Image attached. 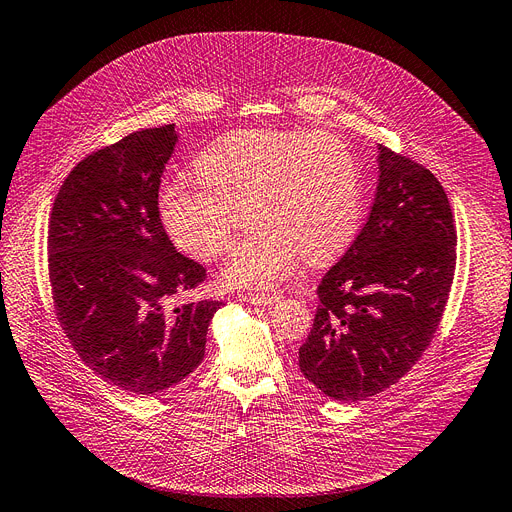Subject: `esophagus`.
Here are the masks:
<instances>
[{"mask_svg": "<svg viewBox=\"0 0 512 512\" xmlns=\"http://www.w3.org/2000/svg\"><path fill=\"white\" fill-rule=\"evenodd\" d=\"M278 299H280L278 293H244L242 295V301H247L251 305H270Z\"/></svg>", "mask_w": 512, "mask_h": 512, "instance_id": "34e87169", "label": "esophagus"}]
</instances>
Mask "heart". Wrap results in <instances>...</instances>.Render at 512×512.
I'll return each mask as SVG.
<instances>
[{
    "label": "heart",
    "mask_w": 512,
    "mask_h": 512,
    "mask_svg": "<svg viewBox=\"0 0 512 512\" xmlns=\"http://www.w3.org/2000/svg\"><path fill=\"white\" fill-rule=\"evenodd\" d=\"M259 224L230 253L224 276L263 288L291 274L299 255L324 263L360 230L362 180L347 144L322 131H240L209 146L198 173L161 190L171 238L198 259L224 253L249 221Z\"/></svg>",
    "instance_id": "heart-1"
}]
</instances>
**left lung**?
I'll return each mask as SVG.
<instances>
[{"label": "left lung", "instance_id": "obj_1", "mask_svg": "<svg viewBox=\"0 0 512 512\" xmlns=\"http://www.w3.org/2000/svg\"><path fill=\"white\" fill-rule=\"evenodd\" d=\"M456 270L448 194L416 161L379 146V186L362 232L318 286L299 347L309 383L339 402L385 391L420 360Z\"/></svg>", "mask_w": 512, "mask_h": 512}]
</instances>
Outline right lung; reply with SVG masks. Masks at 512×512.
I'll use <instances>...</instances> for the list:
<instances>
[{"instance_id":"obj_1","label":"right lung","mask_w":512,"mask_h":512,"mask_svg":"<svg viewBox=\"0 0 512 512\" xmlns=\"http://www.w3.org/2000/svg\"><path fill=\"white\" fill-rule=\"evenodd\" d=\"M173 125L133 131L77 163L48 224L56 318L79 358L133 395H157L205 358L221 301L177 303L207 278L177 253L159 213Z\"/></svg>"}]
</instances>
